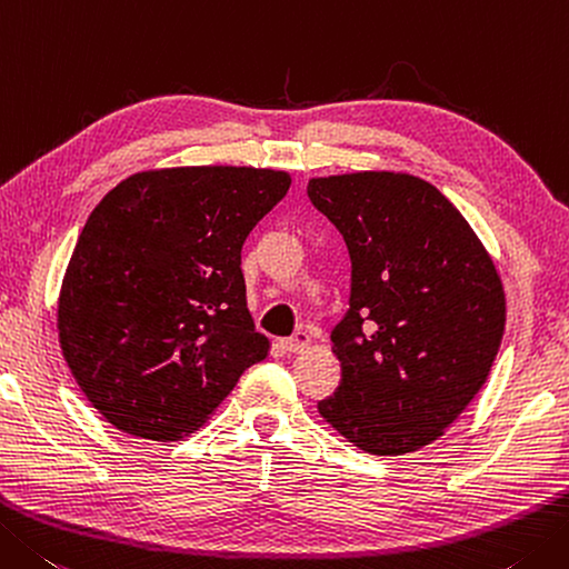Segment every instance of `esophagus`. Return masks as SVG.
<instances>
[{
    "label": "esophagus",
    "mask_w": 569,
    "mask_h": 569,
    "mask_svg": "<svg viewBox=\"0 0 569 569\" xmlns=\"http://www.w3.org/2000/svg\"><path fill=\"white\" fill-rule=\"evenodd\" d=\"M278 345H281L283 352H303L308 345H310V336H308L306 330H298V332H293L291 338H286V340H281Z\"/></svg>",
    "instance_id": "esophagus-1"
}]
</instances>
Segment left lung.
I'll list each match as a JSON object with an SVG mask.
<instances>
[{"instance_id":"left-lung-1","label":"left lung","mask_w":569,"mask_h":569,"mask_svg":"<svg viewBox=\"0 0 569 569\" xmlns=\"http://www.w3.org/2000/svg\"><path fill=\"white\" fill-rule=\"evenodd\" d=\"M308 197L352 261L350 310L330 336L342 380L318 402L320 417L375 456L427 447L478 395L503 340L491 253L415 174L313 177Z\"/></svg>"}]
</instances>
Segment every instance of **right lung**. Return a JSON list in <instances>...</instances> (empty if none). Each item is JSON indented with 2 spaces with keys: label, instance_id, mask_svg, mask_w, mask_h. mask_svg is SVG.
Returning a JSON list of instances; mask_svg holds the SVG:
<instances>
[{
  "label": "right lung",
  "instance_id": "right-lung-1",
  "mask_svg": "<svg viewBox=\"0 0 569 569\" xmlns=\"http://www.w3.org/2000/svg\"><path fill=\"white\" fill-rule=\"evenodd\" d=\"M288 187L269 167H164L130 174L91 211L56 328L78 387L116 429L184 439L266 360L241 247Z\"/></svg>",
  "mask_w": 569,
  "mask_h": 569
}]
</instances>
